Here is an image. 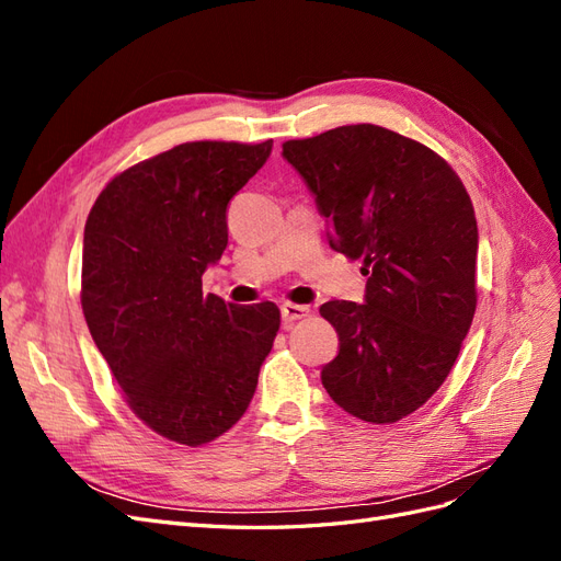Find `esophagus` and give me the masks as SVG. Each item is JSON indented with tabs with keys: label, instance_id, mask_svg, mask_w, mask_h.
<instances>
[{
	"label": "esophagus",
	"instance_id": "esophagus-1",
	"mask_svg": "<svg viewBox=\"0 0 561 561\" xmlns=\"http://www.w3.org/2000/svg\"><path fill=\"white\" fill-rule=\"evenodd\" d=\"M280 316H283L285 328H290V325H295L297 320L311 316V307H299V304H283Z\"/></svg>",
	"mask_w": 561,
	"mask_h": 561
}]
</instances>
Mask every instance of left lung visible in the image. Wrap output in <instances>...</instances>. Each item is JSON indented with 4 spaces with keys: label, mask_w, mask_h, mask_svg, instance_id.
<instances>
[{
    "label": "left lung",
    "mask_w": 561,
    "mask_h": 561,
    "mask_svg": "<svg viewBox=\"0 0 561 561\" xmlns=\"http://www.w3.org/2000/svg\"><path fill=\"white\" fill-rule=\"evenodd\" d=\"M328 222L330 248L363 260L365 299L325 301L339 355L330 398L369 423L412 414L443 386L474 316L478 219L435 151L381 126H342L283 145Z\"/></svg>",
    "instance_id": "left-lung-1"
}]
</instances>
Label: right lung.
<instances>
[{
    "label": "right lung",
    "instance_id": "obj_1",
    "mask_svg": "<svg viewBox=\"0 0 561 561\" xmlns=\"http://www.w3.org/2000/svg\"><path fill=\"white\" fill-rule=\"evenodd\" d=\"M262 145L184 142L116 175L83 229L81 307L130 410L196 447L254 396L280 328L276 304L203 295L227 248V206L271 157Z\"/></svg>",
    "mask_w": 561,
    "mask_h": 561
}]
</instances>
